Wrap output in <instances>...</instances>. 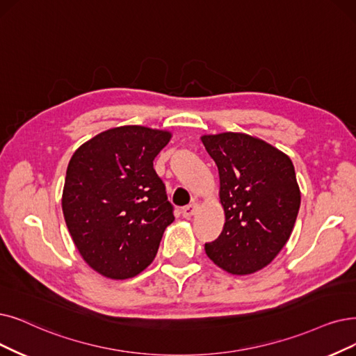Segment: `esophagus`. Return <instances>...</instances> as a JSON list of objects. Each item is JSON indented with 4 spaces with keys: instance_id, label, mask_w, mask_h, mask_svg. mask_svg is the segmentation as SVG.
Masks as SVG:
<instances>
[{
    "instance_id": "1",
    "label": "esophagus",
    "mask_w": 356,
    "mask_h": 356,
    "mask_svg": "<svg viewBox=\"0 0 356 356\" xmlns=\"http://www.w3.org/2000/svg\"><path fill=\"white\" fill-rule=\"evenodd\" d=\"M195 211H197V204H188L182 209V216L188 219L195 215Z\"/></svg>"
}]
</instances>
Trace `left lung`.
<instances>
[{
    "mask_svg": "<svg viewBox=\"0 0 356 356\" xmlns=\"http://www.w3.org/2000/svg\"><path fill=\"white\" fill-rule=\"evenodd\" d=\"M202 141L219 170L225 225L204 245L225 272L245 276L275 260L292 234L301 191L289 156L244 133L204 134Z\"/></svg>",
    "mask_w": 356,
    "mask_h": 356,
    "instance_id": "obj_1",
    "label": "left lung"
}]
</instances>
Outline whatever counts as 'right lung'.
<instances>
[{"mask_svg":"<svg viewBox=\"0 0 356 356\" xmlns=\"http://www.w3.org/2000/svg\"><path fill=\"white\" fill-rule=\"evenodd\" d=\"M172 133L122 125L99 133L71 156L63 213L83 260L108 279L124 280L150 266L174 222L153 161Z\"/></svg>","mask_w":356,"mask_h":356,"instance_id":"add662e5","label":"right lung"}]
</instances>
